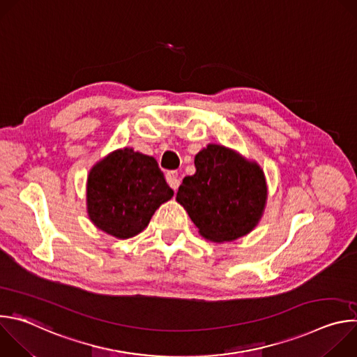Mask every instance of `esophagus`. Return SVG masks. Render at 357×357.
Wrapping results in <instances>:
<instances>
[{
    "mask_svg": "<svg viewBox=\"0 0 357 357\" xmlns=\"http://www.w3.org/2000/svg\"><path fill=\"white\" fill-rule=\"evenodd\" d=\"M167 182H168V185H169L174 190H176L178 186H179V182H181L178 172H176V171L168 172V174H167Z\"/></svg>",
    "mask_w": 357,
    "mask_h": 357,
    "instance_id": "1",
    "label": "esophagus"
}]
</instances>
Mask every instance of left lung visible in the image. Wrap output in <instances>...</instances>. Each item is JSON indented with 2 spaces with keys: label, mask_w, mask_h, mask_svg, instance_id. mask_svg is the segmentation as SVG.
Here are the masks:
<instances>
[{
  "label": "left lung",
  "mask_w": 357,
  "mask_h": 357,
  "mask_svg": "<svg viewBox=\"0 0 357 357\" xmlns=\"http://www.w3.org/2000/svg\"><path fill=\"white\" fill-rule=\"evenodd\" d=\"M195 167V175L183 178L176 200L199 233L212 241H230L251 231L266 205L263 171L215 144L199 152Z\"/></svg>",
  "instance_id": "1"
}]
</instances>
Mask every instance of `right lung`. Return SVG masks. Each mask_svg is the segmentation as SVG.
Instances as JSON below:
<instances>
[{
	"label": "right lung",
	"instance_id": "right-lung-1",
	"mask_svg": "<svg viewBox=\"0 0 357 357\" xmlns=\"http://www.w3.org/2000/svg\"><path fill=\"white\" fill-rule=\"evenodd\" d=\"M172 196L158 162L128 148L113 152L89 174V216L98 229L119 238L142 231Z\"/></svg>",
	"mask_w": 357,
	"mask_h": 357
}]
</instances>
